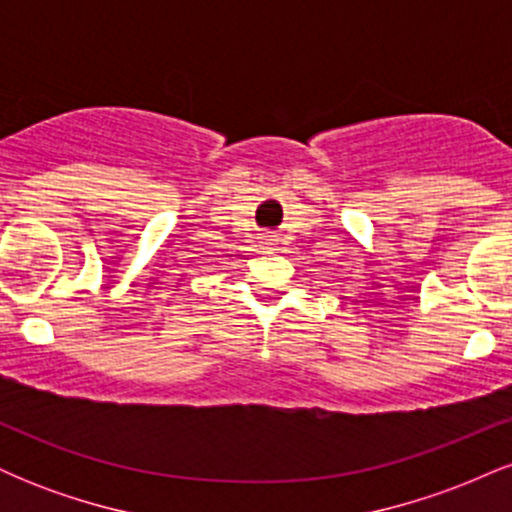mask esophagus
I'll return each instance as SVG.
<instances>
[{
	"instance_id": "1",
	"label": "esophagus",
	"mask_w": 512,
	"mask_h": 512,
	"mask_svg": "<svg viewBox=\"0 0 512 512\" xmlns=\"http://www.w3.org/2000/svg\"><path fill=\"white\" fill-rule=\"evenodd\" d=\"M272 243H274V240H272V238H269V236H267V240H264V245H272Z\"/></svg>"
}]
</instances>
